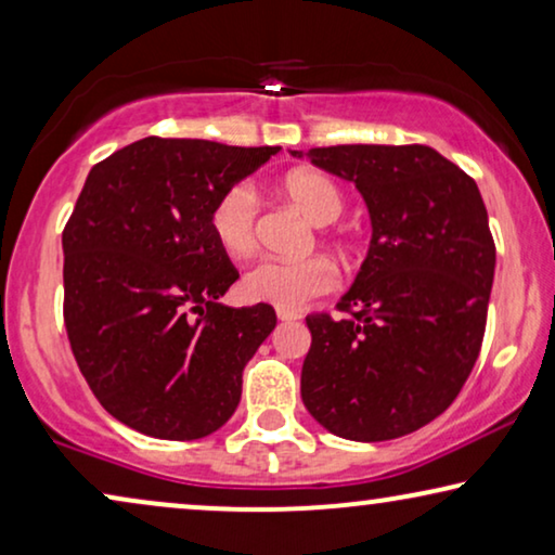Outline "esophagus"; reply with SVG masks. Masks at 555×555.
I'll return each mask as SVG.
<instances>
[{
  "label": "esophagus",
  "instance_id": "obj_1",
  "mask_svg": "<svg viewBox=\"0 0 555 555\" xmlns=\"http://www.w3.org/2000/svg\"><path fill=\"white\" fill-rule=\"evenodd\" d=\"M278 318H280V321H283V323H287V321H298V313H295V310H278Z\"/></svg>",
  "mask_w": 555,
  "mask_h": 555
}]
</instances>
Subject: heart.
Segmentation results:
<instances>
[{
  "mask_svg": "<svg viewBox=\"0 0 555 555\" xmlns=\"http://www.w3.org/2000/svg\"><path fill=\"white\" fill-rule=\"evenodd\" d=\"M283 194L315 224L336 222L344 211V196L331 177L315 169L291 171L283 179ZM260 199L249 184H234L211 207V234L234 260L249 257L257 247ZM338 285V272L323 257L308 260H262L242 278V293L253 302H268L278 310H300Z\"/></svg>",
  "mask_w": 555,
  "mask_h": 555,
  "instance_id": "1",
  "label": "heart"
}]
</instances>
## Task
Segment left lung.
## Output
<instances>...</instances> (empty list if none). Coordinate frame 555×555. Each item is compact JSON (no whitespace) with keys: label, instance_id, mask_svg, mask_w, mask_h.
<instances>
[{"label":"left lung","instance_id":"8db88e82","mask_svg":"<svg viewBox=\"0 0 555 555\" xmlns=\"http://www.w3.org/2000/svg\"><path fill=\"white\" fill-rule=\"evenodd\" d=\"M308 156L353 181L374 234L338 302L346 318H306L313 340L302 361V404L353 442L412 435L457 399L480 356L495 275L480 189L420 143L325 146Z\"/></svg>","mask_w":555,"mask_h":555}]
</instances>
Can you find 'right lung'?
Instances as JSON below:
<instances>
[{"label":"right lung","instance_id":"right-lung-1","mask_svg":"<svg viewBox=\"0 0 555 555\" xmlns=\"http://www.w3.org/2000/svg\"><path fill=\"white\" fill-rule=\"evenodd\" d=\"M278 151L149 135L90 169L63 230V318L90 391L126 427L184 442L237 409L278 318L219 302L240 272L209 217Z\"/></svg>","mask_w":555,"mask_h":555}]
</instances>
